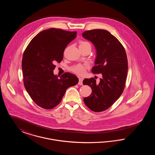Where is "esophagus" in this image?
Masks as SVG:
<instances>
[{
    "label": "esophagus",
    "instance_id": "esophagus-1",
    "mask_svg": "<svg viewBox=\"0 0 155 155\" xmlns=\"http://www.w3.org/2000/svg\"><path fill=\"white\" fill-rule=\"evenodd\" d=\"M84 78L82 77H79V82H78V85H82V81H83Z\"/></svg>",
    "mask_w": 155,
    "mask_h": 155
}]
</instances>
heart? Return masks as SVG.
<instances>
[{"instance_id": "obj_1", "label": "heart", "mask_w": 155, "mask_h": 155, "mask_svg": "<svg viewBox=\"0 0 155 155\" xmlns=\"http://www.w3.org/2000/svg\"><path fill=\"white\" fill-rule=\"evenodd\" d=\"M90 45L88 42L81 41L80 42V46ZM88 67L87 64H77L70 68V70L75 74L82 75L85 73L87 68Z\"/></svg>"}]
</instances>
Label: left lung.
Instances as JSON below:
<instances>
[{
  "instance_id": "8db88e82",
  "label": "left lung",
  "mask_w": 155,
  "mask_h": 155,
  "mask_svg": "<svg viewBox=\"0 0 155 155\" xmlns=\"http://www.w3.org/2000/svg\"><path fill=\"white\" fill-rule=\"evenodd\" d=\"M82 37L95 45L97 51L94 74H102L99 84L94 78H85L84 85L92 89L91 94L84 98L89 109L95 112L107 110L123 92L128 71V60L124 46L118 39L104 30H88Z\"/></svg>"
}]
</instances>
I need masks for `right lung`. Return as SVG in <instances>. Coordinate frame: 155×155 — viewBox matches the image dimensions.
<instances>
[{"label": "right lung", "instance_id": "right-lung-1", "mask_svg": "<svg viewBox=\"0 0 155 155\" xmlns=\"http://www.w3.org/2000/svg\"><path fill=\"white\" fill-rule=\"evenodd\" d=\"M77 37V32L59 28L44 30L28 45L22 59L23 82L32 101L45 109L58 105L67 89L75 85L78 78L65 73L53 74L56 63H60L67 45Z\"/></svg>", "mask_w": 155, "mask_h": 155}]
</instances>
